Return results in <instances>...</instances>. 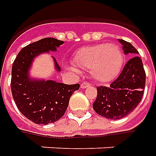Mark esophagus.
<instances>
[{"instance_id":"obj_1","label":"esophagus","mask_w":156,"mask_h":156,"mask_svg":"<svg viewBox=\"0 0 156 156\" xmlns=\"http://www.w3.org/2000/svg\"><path fill=\"white\" fill-rule=\"evenodd\" d=\"M90 86V83L88 82V81H83L81 84H80V87L81 88H86V87H89Z\"/></svg>"}]
</instances>
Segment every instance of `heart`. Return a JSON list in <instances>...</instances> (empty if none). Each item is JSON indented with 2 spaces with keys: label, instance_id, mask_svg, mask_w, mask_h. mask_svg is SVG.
Here are the masks:
<instances>
[{
  "label": "heart",
  "instance_id": "heart-1",
  "mask_svg": "<svg viewBox=\"0 0 156 156\" xmlns=\"http://www.w3.org/2000/svg\"><path fill=\"white\" fill-rule=\"evenodd\" d=\"M79 68L90 69L95 80L106 83L119 76L124 63V53L115 44H101L82 47L73 57Z\"/></svg>",
  "mask_w": 156,
  "mask_h": 156
}]
</instances>
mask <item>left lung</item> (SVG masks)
<instances>
[{"mask_svg": "<svg viewBox=\"0 0 156 156\" xmlns=\"http://www.w3.org/2000/svg\"><path fill=\"white\" fill-rule=\"evenodd\" d=\"M125 54H138L130 43L119 39ZM146 74L142 59L137 56L126 62L119 77L109 87H97V98L93 107L98 114L111 119L126 117L138 105L144 95Z\"/></svg>", "mask_w": 156, "mask_h": 156, "instance_id": "left-lung-1", "label": "left lung"}]
</instances>
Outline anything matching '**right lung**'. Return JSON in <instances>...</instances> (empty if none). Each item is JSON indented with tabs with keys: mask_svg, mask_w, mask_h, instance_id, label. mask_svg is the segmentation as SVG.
<instances>
[{
	"mask_svg": "<svg viewBox=\"0 0 156 156\" xmlns=\"http://www.w3.org/2000/svg\"><path fill=\"white\" fill-rule=\"evenodd\" d=\"M63 41L45 37L24 47L12 63L11 90L18 109L29 120L37 124L56 122L65 113L71 95L80 84L67 85L53 80H32L28 69L33 58L40 53L56 51ZM57 70L60 67L55 59Z\"/></svg>",
	"mask_w": 156,
	"mask_h": 156,
	"instance_id": "1",
	"label": "right lung"
}]
</instances>
